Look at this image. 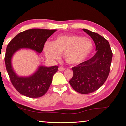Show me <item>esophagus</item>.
Here are the masks:
<instances>
[{
    "label": "esophagus",
    "mask_w": 126,
    "mask_h": 126,
    "mask_svg": "<svg viewBox=\"0 0 126 126\" xmlns=\"http://www.w3.org/2000/svg\"><path fill=\"white\" fill-rule=\"evenodd\" d=\"M65 68H63V67H59V68H58V70L59 71H63L64 70H65Z\"/></svg>",
    "instance_id": "1"
}]
</instances>
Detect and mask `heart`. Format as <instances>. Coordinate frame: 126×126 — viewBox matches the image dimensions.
I'll list each match as a JSON object with an SVG mask.
<instances>
[{"label": "heart", "mask_w": 126, "mask_h": 126, "mask_svg": "<svg viewBox=\"0 0 126 126\" xmlns=\"http://www.w3.org/2000/svg\"><path fill=\"white\" fill-rule=\"evenodd\" d=\"M91 40L77 35H61L56 36L52 42L44 43L43 51L46 58L52 63L60 59V54L70 65L82 63L93 50Z\"/></svg>", "instance_id": "obj_1"}]
</instances>
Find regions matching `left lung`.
Segmentation results:
<instances>
[{
  "mask_svg": "<svg viewBox=\"0 0 126 126\" xmlns=\"http://www.w3.org/2000/svg\"><path fill=\"white\" fill-rule=\"evenodd\" d=\"M82 30L93 39L97 52L91 58L72 68L74 75L69 83L77 92L87 94L96 91L106 81L110 69L112 52L109 42L104 37L88 29Z\"/></svg>",
  "mask_w": 126,
  "mask_h": 126,
  "instance_id": "1",
  "label": "left lung"
}]
</instances>
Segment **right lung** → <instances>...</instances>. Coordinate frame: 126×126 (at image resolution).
Instances as JSON below:
<instances>
[{"mask_svg": "<svg viewBox=\"0 0 126 126\" xmlns=\"http://www.w3.org/2000/svg\"><path fill=\"white\" fill-rule=\"evenodd\" d=\"M56 29H30L15 36L7 45L5 57L6 68L11 83L19 93L29 98L42 97L47 93L58 67L39 66L35 73L28 77L18 76L13 69L11 59L20 49H29L41 53L44 43Z\"/></svg>", "mask_w": 126, "mask_h": 126, "instance_id": "add662e5", "label": "right lung"}]
</instances>
